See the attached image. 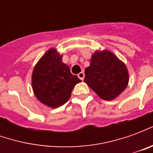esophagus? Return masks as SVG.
<instances>
[{
  "label": "esophagus",
  "instance_id": "34e87169",
  "mask_svg": "<svg viewBox=\"0 0 153 153\" xmlns=\"http://www.w3.org/2000/svg\"><path fill=\"white\" fill-rule=\"evenodd\" d=\"M78 77H79L81 80H83V79H84V73H83V72H80V73L78 74Z\"/></svg>",
  "mask_w": 153,
  "mask_h": 153
}]
</instances>
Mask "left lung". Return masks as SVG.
I'll return each instance as SVG.
<instances>
[{
	"label": "left lung",
	"mask_w": 153,
	"mask_h": 153,
	"mask_svg": "<svg viewBox=\"0 0 153 153\" xmlns=\"http://www.w3.org/2000/svg\"><path fill=\"white\" fill-rule=\"evenodd\" d=\"M84 82L106 101L118 97L128 83V74L125 65L107 50L96 51L85 69Z\"/></svg>",
	"instance_id": "1"
}]
</instances>
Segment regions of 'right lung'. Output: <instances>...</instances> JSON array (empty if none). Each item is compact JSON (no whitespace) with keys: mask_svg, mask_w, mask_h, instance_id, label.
<instances>
[{"mask_svg":"<svg viewBox=\"0 0 153 153\" xmlns=\"http://www.w3.org/2000/svg\"><path fill=\"white\" fill-rule=\"evenodd\" d=\"M79 82L77 75L71 74L70 67L62 62V56L53 48L41 58L32 76L35 96L44 105L52 108L66 102L74 87Z\"/></svg>","mask_w":153,"mask_h":153,"instance_id":"1","label":"right lung"}]
</instances>
